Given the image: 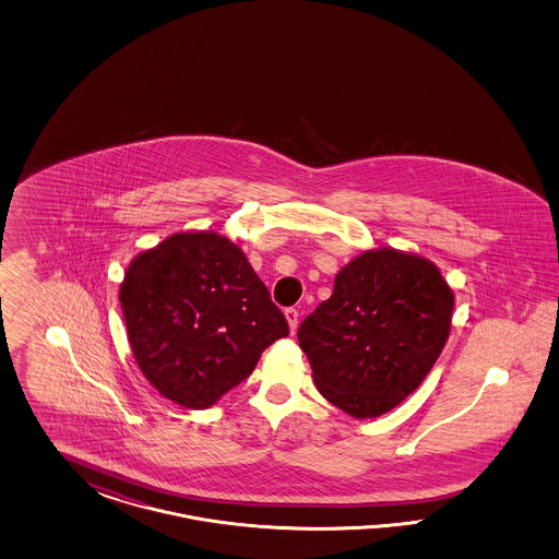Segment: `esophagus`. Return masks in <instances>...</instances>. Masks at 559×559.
<instances>
[{
  "mask_svg": "<svg viewBox=\"0 0 559 559\" xmlns=\"http://www.w3.org/2000/svg\"><path fill=\"white\" fill-rule=\"evenodd\" d=\"M285 318H287L290 332H295L297 325H299V311L295 307H288V309H285Z\"/></svg>",
  "mask_w": 559,
  "mask_h": 559,
  "instance_id": "34e87169",
  "label": "esophagus"
}]
</instances>
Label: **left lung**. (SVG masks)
Segmentation results:
<instances>
[{
	"label": "left lung",
	"mask_w": 559,
	"mask_h": 559,
	"mask_svg": "<svg viewBox=\"0 0 559 559\" xmlns=\"http://www.w3.org/2000/svg\"><path fill=\"white\" fill-rule=\"evenodd\" d=\"M453 307V290L423 255L393 248L356 255L297 332L316 388L355 418L400 406L435 367Z\"/></svg>",
	"instance_id": "8db88e82"
}]
</instances>
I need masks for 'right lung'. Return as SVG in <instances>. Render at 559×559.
<instances>
[{
    "mask_svg": "<svg viewBox=\"0 0 559 559\" xmlns=\"http://www.w3.org/2000/svg\"><path fill=\"white\" fill-rule=\"evenodd\" d=\"M119 297L139 369L190 409L217 404L288 336L246 254L215 231L174 234L135 255Z\"/></svg>",
    "mask_w": 559,
    "mask_h": 559,
    "instance_id": "right-lung-1",
    "label": "right lung"
}]
</instances>
